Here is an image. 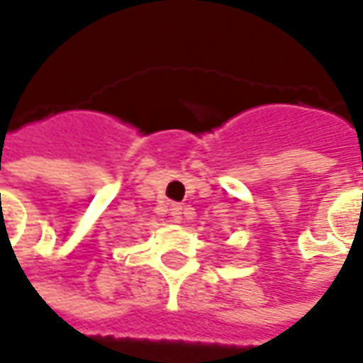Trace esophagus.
Returning a JSON list of instances; mask_svg holds the SVG:
<instances>
[{"label": "esophagus", "instance_id": "34e87169", "mask_svg": "<svg viewBox=\"0 0 363 363\" xmlns=\"http://www.w3.org/2000/svg\"><path fill=\"white\" fill-rule=\"evenodd\" d=\"M182 210H184V208H182L179 203H174V206H172V216H174V220H182V214H184Z\"/></svg>", "mask_w": 363, "mask_h": 363}]
</instances>
